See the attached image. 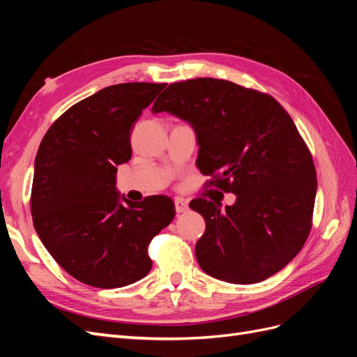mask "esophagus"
I'll return each instance as SVG.
<instances>
[{
	"mask_svg": "<svg viewBox=\"0 0 357 357\" xmlns=\"http://www.w3.org/2000/svg\"><path fill=\"white\" fill-rule=\"evenodd\" d=\"M174 207H176V213H185V211L189 210V204L186 201L177 198L174 201Z\"/></svg>",
	"mask_w": 357,
	"mask_h": 357,
	"instance_id": "1",
	"label": "esophagus"
}]
</instances>
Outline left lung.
<instances>
[{"label": "left lung", "instance_id": "left-lung-1", "mask_svg": "<svg viewBox=\"0 0 357 357\" xmlns=\"http://www.w3.org/2000/svg\"><path fill=\"white\" fill-rule=\"evenodd\" d=\"M152 112L188 122L199 146L197 167L232 205L193 199L205 220L195 245L204 273L234 284L264 282L307 241L317 180L304 139L273 96L211 77L172 83Z\"/></svg>", "mask_w": 357, "mask_h": 357}]
</instances>
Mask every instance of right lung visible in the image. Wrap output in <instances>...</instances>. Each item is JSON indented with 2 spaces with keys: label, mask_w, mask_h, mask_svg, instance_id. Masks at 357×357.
<instances>
[{
  "label": "right lung",
  "mask_w": 357,
  "mask_h": 357,
  "mask_svg": "<svg viewBox=\"0 0 357 357\" xmlns=\"http://www.w3.org/2000/svg\"><path fill=\"white\" fill-rule=\"evenodd\" d=\"M165 86L104 88L74 104L41 139L32 222L53 259L84 284L114 289L146 277L149 243L174 219L167 197L131 202L116 190L117 165L132 156V128Z\"/></svg>",
  "instance_id": "add662e5"
}]
</instances>
